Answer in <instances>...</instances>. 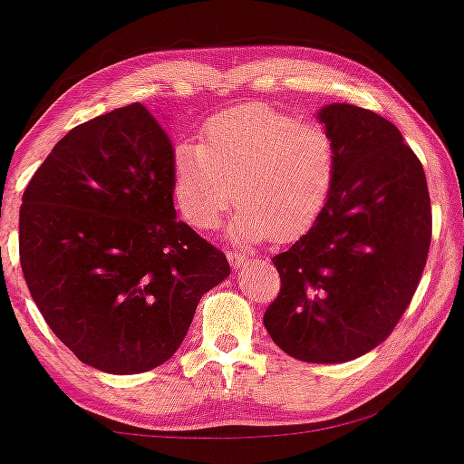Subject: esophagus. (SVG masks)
<instances>
[{"mask_svg": "<svg viewBox=\"0 0 464 464\" xmlns=\"http://www.w3.org/2000/svg\"><path fill=\"white\" fill-rule=\"evenodd\" d=\"M227 259H228V264H231L233 267H242L248 261V256H244L242 253H237V250H228Z\"/></svg>", "mask_w": 464, "mask_h": 464, "instance_id": "1", "label": "esophagus"}]
</instances>
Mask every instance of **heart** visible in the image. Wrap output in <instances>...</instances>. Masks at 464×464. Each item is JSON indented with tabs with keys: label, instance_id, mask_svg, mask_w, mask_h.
Returning <instances> with one entry per match:
<instances>
[{
	"label": "heart",
	"instance_id": "b5f03b06",
	"mask_svg": "<svg viewBox=\"0 0 464 464\" xmlns=\"http://www.w3.org/2000/svg\"><path fill=\"white\" fill-rule=\"evenodd\" d=\"M339 169L334 133L267 105L222 111L203 127V144L179 142L172 194L192 227H216L239 203L231 233L244 242H292L314 227Z\"/></svg>",
	"mask_w": 464,
	"mask_h": 464
}]
</instances>
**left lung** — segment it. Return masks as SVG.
<instances>
[{"instance_id":"8db88e82","label":"left lung","mask_w":464,"mask_h":464,"mask_svg":"<svg viewBox=\"0 0 464 464\" xmlns=\"http://www.w3.org/2000/svg\"><path fill=\"white\" fill-rule=\"evenodd\" d=\"M317 119L337 138V179L314 227L272 259L281 292L264 324L294 359L345 362L382 343L409 309L432 209L421 161L393 122L350 103Z\"/></svg>"}]
</instances>
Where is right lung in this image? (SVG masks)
<instances>
[{
	"mask_svg": "<svg viewBox=\"0 0 464 464\" xmlns=\"http://www.w3.org/2000/svg\"><path fill=\"white\" fill-rule=\"evenodd\" d=\"M172 142L142 103L82 122L24 192L19 256L44 322L108 373L161 365L198 300L231 272L222 250L177 220Z\"/></svg>",
	"mask_w": 464,
	"mask_h": 464,
	"instance_id": "obj_1",
	"label": "right lung"
}]
</instances>
